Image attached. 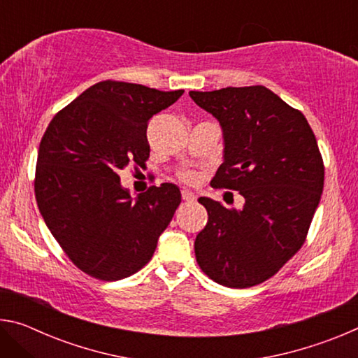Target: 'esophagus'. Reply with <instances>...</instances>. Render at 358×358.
I'll return each mask as SVG.
<instances>
[{
    "mask_svg": "<svg viewBox=\"0 0 358 358\" xmlns=\"http://www.w3.org/2000/svg\"><path fill=\"white\" fill-rule=\"evenodd\" d=\"M181 197H183L185 202H194L196 201V194L189 189H183L181 191Z\"/></svg>",
    "mask_w": 358,
    "mask_h": 358,
    "instance_id": "obj_1",
    "label": "esophagus"
}]
</instances>
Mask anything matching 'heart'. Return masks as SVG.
Wrapping results in <instances>:
<instances>
[{
    "label": "heart",
    "mask_w": 358,
    "mask_h": 358,
    "mask_svg": "<svg viewBox=\"0 0 358 358\" xmlns=\"http://www.w3.org/2000/svg\"><path fill=\"white\" fill-rule=\"evenodd\" d=\"M180 178L185 181V183H196L199 180V175L192 171H186L183 173H180Z\"/></svg>",
    "instance_id": "obj_1"
}]
</instances>
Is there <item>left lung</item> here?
I'll return each mask as SVG.
<instances>
[{
  "instance_id": "1",
  "label": "left lung",
  "mask_w": 358,
  "mask_h": 358,
  "mask_svg": "<svg viewBox=\"0 0 358 358\" xmlns=\"http://www.w3.org/2000/svg\"><path fill=\"white\" fill-rule=\"evenodd\" d=\"M189 96L222 128L215 187L245 199L241 210L199 199L208 222L194 241L197 264L221 286H256L305 243L324 189L317 141L305 115L262 85Z\"/></svg>"
}]
</instances>
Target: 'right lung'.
<instances>
[{"mask_svg": "<svg viewBox=\"0 0 358 358\" xmlns=\"http://www.w3.org/2000/svg\"><path fill=\"white\" fill-rule=\"evenodd\" d=\"M183 93L104 80L59 110L44 132L36 202L66 256L96 280H123L147 265L181 202L172 183L132 201L118 172L145 167L150 118Z\"/></svg>", "mask_w": 358, "mask_h": 358, "instance_id": "right-lung-1", "label": "right lung"}]
</instances>
